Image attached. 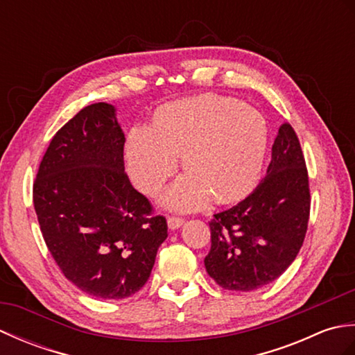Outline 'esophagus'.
<instances>
[{"mask_svg": "<svg viewBox=\"0 0 355 355\" xmlns=\"http://www.w3.org/2000/svg\"><path fill=\"white\" fill-rule=\"evenodd\" d=\"M183 224H184L183 218H178V216H169L168 218V227L171 230H177V229L182 227Z\"/></svg>", "mask_w": 355, "mask_h": 355, "instance_id": "1", "label": "esophagus"}]
</instances>
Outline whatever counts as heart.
<instances>
[{
    "label": "heart",
    "mask_w": 355,
    "mask_h": 355,
    "mask_svg": "<svg viewBox=\"0 0 355 355\" xmlns=\"http://www.w3.org/2000/svg\"><path fill=\"white\" fill-rule=\"evenodd\" d=\"M268 140L258 110L229 97L200 96L164 105L153 126L128 134L126 169L134 184L153 195L175 173L178 155L189 171L163 193L162 205L189 212L214 197H245L258 180Z\"/></svg>",
    "instance_id": "obj_1"
}]
</instances>
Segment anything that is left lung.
I'll list each match as a JSON object with an SVG mask.
<instances>
[{"label": "left lung", "mask_w": 355, "mask_h": 355, "mask_svg": "<svg viewBox=\"0 0 355 355\" xmlns=\"http://www.w3.org/2000/svg\"><path fill=\"white\" fill-rule=\"evenodd\" d=\"M310 202L302 148L291 125L284 123L271 146L266 178L245 200L215 214L209 223V276L233 291H253L273 282L304 244Z\"/></svg>", "instance_id": "left-lung-1"}]
</instances>
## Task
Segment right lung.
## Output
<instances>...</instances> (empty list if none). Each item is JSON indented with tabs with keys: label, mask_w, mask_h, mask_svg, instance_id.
<instances>
[{
	"label": "right lung",
	"mask_w": 355,
	"mask_h": 355,
	"mask_svg": "<svg viewBox=\"0 0 355 355\" xmlns=\"http://www.w3.org/2000/svg\"><path fill=\"white\" fill-rule=\"evenodd\" d=\"M125 134L116 108L80 110L51 139L33 183L42 236L64 276L99 299H125L148 282L164 216H153L123 163Z\"/></svg>",
	"instance_id": "add662e5"
}]
</instances>
